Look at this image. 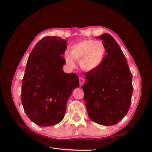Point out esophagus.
Instances as JSON below:
<instances>
[{
	"label": "esophagus",
	"mask_w": 152,
	"mask_h": 152,
	"mask_svg": "<svg viewBox=\"0 0 152 152\" xmlns=\"http://www.w3.org/2000/svg\"><path fill=\"white\" fill-rule=\"evenodd\" d=\"M79 82H80V86H82V85H83V84H84L85 79H84V78L80 77V79H79Z\"/></svg>",
	"instance_id": "obj_1"
}]
</instances>
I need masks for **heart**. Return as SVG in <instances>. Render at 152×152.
I'll list each match as a JSON object with an SVG mask.
<instances>
[{"mask_svg": "<svg viewBox=\"0 0 152 152\" xmlns=\"http://www.w3.org/2000/svg\"><path fill=\"white\" fill-rule=\"evenodd\" d=\"M106 54L103 42L93 40H84L72 45L70 53H65V58L69 66H74L73 60L79 62L83 70L92 71L102 65Z\"/></svg>", "mask_w": 152, "mask_h": 152, "instance_id": "1", "label": "heart"}]
</instances>
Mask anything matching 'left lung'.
Here are the masks:
<instances>
[{
	"label": "left lung",
	"mask_w": 152,
	"mask_h": 152,
	"mask_svg": "<svg viewBox=\"0 0 152 152\" xmlns=\"http://www.w3.org/2000/svg\"><path fill=\"white\" fill-rule=\"evenodd\" d=\"M97 39L103 40L107 54L98 68L86 73L82 88L91 120L103 126H113L126 115L130 108L132 77L113 37L105 33Z\"/></svg>",
	"instance_id": "obj_1"
}]
</instances>
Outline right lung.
Returning <instances> with one entry per match:
<instances>
[{"label":"right lung","instance_id":"right-lung-1","mask_svg":"<svg viewBox=\"0 0 152 152\" xmlns=\"http://www.w3.org/2000/svg\"><path fill=\"white\" fill-rule=\"evenodd\" d=\"M66 44L58 37H45L35 45L27 61L21 102L27 116L40 126L56 125L63 120L68 99L79 86L76 73L63 70L65 59L61 55Z\"/></svg>","mask_w":152,"mask_h":152}]
</instances>
